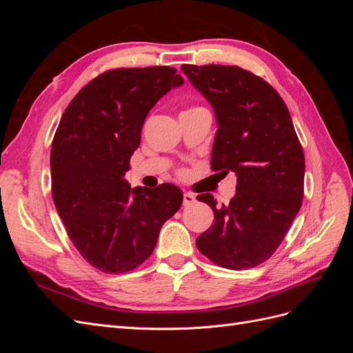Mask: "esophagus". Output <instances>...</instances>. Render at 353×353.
I'll return each mask as SVG.
<instances>
[{
    "instance_id": "1",
    "label": "esophagus",
    "mask_w": 353,
    "mask_h": 353,
    "mask_svg": "<svg viewBox=\"0 0 353 353\" xmlns=\"http://www.w3.org/2000/svg\"><path fill=\"white\" fill-rule=\"evenodd\" d=\"M194 201H196V196H194L193 193H185V194H184V206L193 205Z\"/></svg>"
}]
</instances>
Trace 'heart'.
Listing matches in <instances>:
<instances>
[{
  "mask_svg": "<svg viewBox=\"0 0 353 353\" xmlns=\"http://www.w3.org/2000/svg\"><path fill=\"white\" fill-rule=\"evenodd\" d=\"M194 109H201V108H193V109H190V110H194Z\"/></svg>",
  "mask_w": 353,
  "mask_h": 353,
  "instance_id": "obj_1",
  "label": "heart"
}]
</instances>
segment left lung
Returning <instances> with one entry per match:
<instances>
[{"instance_id": "1", "label": "left lung", "mask_w": 353, "mask_h": 353, "mask_svg": "<svg viewBox=\"0 0 353 353\" xmlns=\"http://www.w3.org/2000/svg\"><path fill=\"white\" fill-rule=\"evenodd\" d=\"M181 69L215 110L212 169L237 175L228 205L216 206L209 193L197 196L215 215L197 237V249L223 268H254L271 258L302 206L305 156L290 113L280 94L249 70L222 65Z\"/></svg>"}]
</instances>
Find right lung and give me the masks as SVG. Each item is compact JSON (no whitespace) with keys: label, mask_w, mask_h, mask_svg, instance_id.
Returning a JSON list of instances; mask_svg holds the SVG:
<instances>
[{"label":"right lung","mask_w":353,"mask_h":353,"mask_svg":"<svg viewBox=\"0 0 353 353\" xmlns=\"http://www.w3.org/2000/svg\"><path fill=\"white\" fill-rule=\"evenodd\" d=\"M184 83L169 66L108 70L74 95L51 145V191L68 236L94 268L140 266L183 205L174 184L131 188L125 179L153 105Z\"/></svg>","instance_id":"obj_1"}]
</instances>
